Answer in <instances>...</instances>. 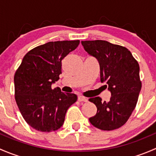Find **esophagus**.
I'll return each instance as SVG.
<instances>
[{"label":"esophagus","instance_id":"34e87169","mask_svg":"<svg viewBox=\"0 0 156 156\" xmlns=\"http://www.w3.org/2000/svg\"><path fill=\"white\" fill-rule=\"evenodd\" d=\"M87 100H88L87 98H86V97H83V96H79V97H78V101H80V102H81V101L87 102Z\"/></svg>","mask_w":156,"mask_h":156}]
</instances>
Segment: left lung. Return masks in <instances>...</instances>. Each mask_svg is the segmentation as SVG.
I'll return each instance as SVG.
<instances>
[{"label":"left lung","instance_id":"left-lung-1","mask_svg":"<svg viewBox=\"0 0 156 156\" xmlns=\"http://www.w3.org/2000/svg\"><path fill=\"white\" fill-rule=\"evenodd\" d=\"M86 52L98 60L100 81L111 92L108 102L100 97L90 98L97 108L89 119L91 125L103 130H112L125 125L136 107L141 84L140 66L128 49L106 41H81Z\"/></svg>","mask_w":156,"mask_h":156}]
</instances>
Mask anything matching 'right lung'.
I'll return each instance as SVG.
<instances>
[{
	"label": "right lung",
	"instance_id": "1",
	"mask_svg": "<svg viewBox=\"0 0 156 156\" xmlns=\"http://www.w3.org/2000/svg\"><path fill=\"white\" fill-rule=\"evenodd\" d=\"M77 41H50L36 47L23 57L14 75L15 100L28 125L41 132L62 126L68 108L77 101L75 94L51 85L62 74V60L77 48Z\"/></svg>",
	"mask_w": 156,
	"mask_h": 156
}]
</instances>
